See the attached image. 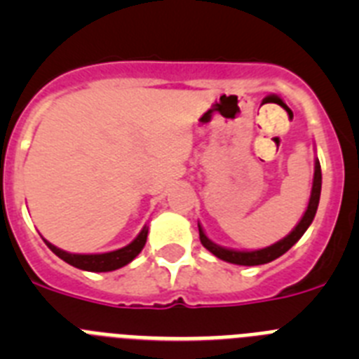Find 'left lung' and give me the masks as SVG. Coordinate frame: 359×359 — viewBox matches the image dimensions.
<instances>
[{"mask_svg":"<svg viewBox=\"0 0 359 359\" xmlns=\"http://www.w3.org/2000/svg\"><path fill=\"white\" fill-rule=\"evenodd\" d=\"M320 192H322V169H320V161H315V177H313V189H311V198H309V205H307L306 214L302 215L300 219V223L293 228L290 236L280 239L278 243L271 244L268 248L262 250H253V252H237V250H228L223 248V246H217L215 243H212L207 236H205V231L203 228L199 226V239H201V244L205 248L208 250L210 253H214L217 259L221 261L231 262V264H239V266H259V264H266V262H271L275 259H278L280 255L287 252V250L297 243L300 237L306 233V230L309 228V224L313 223V219H315L316 208H318V201H320Z\"/></svg>","mask_w":359,"mask_h":359,"instance_id":"obj_1","label":"left lung"}]
</instances>
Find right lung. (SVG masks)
Listing matches in <instances>:
<instances>
[{"mask_svg": "<svg viewBox=\"0 0 359 359\" xmlns=\"http://www.w3.org/2000/svg\"><path fill=\"white\" fill-rule=\"evenodd\" d=\"M149 228L144 226L142 231L136 236V239L131 244L123 246V248L115 250V252L107 253H90V255H82V253H68L65 250H59L57 246H53L52 243L44 239L46 246L55 253L59 259H62L68 264L75 266L79 269H84V271H113V269H118L122 266L129 264V262L135 259L138 253L144 250L145 241H147Z\"/></svg>", "mask_w": 359, "mask_h": 359, "instance_id": "right-lung-1", "label": "right lung"}]
</instances>
